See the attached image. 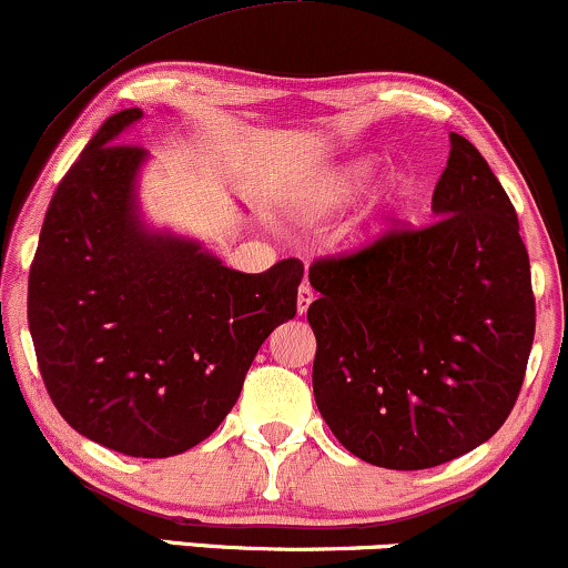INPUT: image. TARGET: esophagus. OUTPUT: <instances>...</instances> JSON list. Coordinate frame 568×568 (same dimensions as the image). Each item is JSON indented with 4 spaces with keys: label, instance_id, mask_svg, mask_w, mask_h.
<instances>
[{
    "label": "esophagus",
    "instance_id": "1",
    "mask_svg": "<svg viewBox=\"0 0 568 568\" xmlns=\"http://www.w3.org/2000/svg\"><path fill=\"white\" fill-rule=\"evenodd\" d=\"M311 303H313V286L303 282V284H300V290H297V313H300V316H303Z\"/></svg>",
    "mask_w": 568,
    "mask_h": 568
}]
</instances>
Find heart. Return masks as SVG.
Masks as SVG:
<instances>
[{
    "label": "heart",
    "instance_id": "heart-1",
    "mask_svg": "<svg viewBox=\"0 0 568 568\" xmlns=\"http://www.w3.org/2000/svg\"><path fill=\"white\" fill-rule=\"evenodd\" d=\"M371 176H374V168H371L368 163H363V165L347 168V171L334 173V176L324 179L316 189H313L311 197H307V202H305L307 215H316L318 219V215H328V213H334V210L349 205V202L358 197L363 189L371 184ZM405 194H408V186H405L403 181H395V184L389 186L387 200L397 202V200H403Z\"/></svg>",
    "mask_w": 568,
    "mask_h": 568
}]
</instances>
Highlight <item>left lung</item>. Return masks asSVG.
Segmentation results:
<instances>
[{
	"mask_svg": "<svg viewBox=\"0 0 568 568\" xmlns=\"http://www.w3.org/2000/svg\"><path fill=\"white\" fill-rule=\"evenodd\" d=\"M432 210L426 226L395 221L311 265L321 416L349 453L397 471L487 443L514 410L535 339L519 219L458 134Z\"/></svg>",
	"mask_w": 568,
	"mask_h": 568,
	"instance_id": "1",
	"label": "left lung"
}]
</instances>
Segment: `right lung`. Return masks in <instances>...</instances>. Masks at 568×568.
Instances as JSON below:
<instances>
[{
    "label": "right lung",
    "instance_id": "obj_1",
    "mask_svg": "<svg viewBox=\"0 0 568 568\" xmlns=\"http://www.w3.org/2000/svg\"><path fill=\"white\" fill-rule=\"evenodd\" d=\"M142 110L102 123L47 207L28 273L41 379L83 437L168 458L210 437L240 397L265 337L297 313L303 263L231 271L200 244L146 234L134 179Z\"/></svg>",
    "mask_w": 568,
    "mask_h": 568
}]
</instances>
